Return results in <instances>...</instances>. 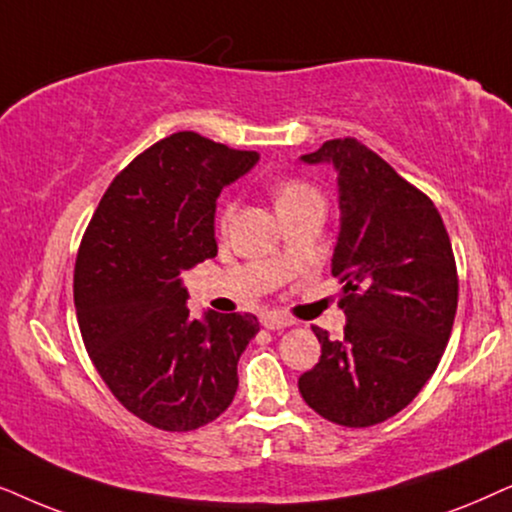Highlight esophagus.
I'll return each instance as SVG.
<instances>
[{"label": "esophagus", "instance_id": "esophagus-1", "mask_svg": "<svg viewBox=\"0 0 512 512\" xmlns=\"http://www.w3.org/2000/svg\"><path fill=\"white\" fill-rule=\"evenodd\" d=\"M262 325L267 327V330H283V327L292 325V318L283 316V313L278 311H267L262 313Z\"/></svg>", "mask_w": 512, "mask_h": 512}]
</instances>
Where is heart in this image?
I'll use <instances>...</instances> for the list:
<instances>
[{
  "instance_id": "1",
  "label": "heart",
  "mask_w": 512,
  "mask_h": 512,
  "mask_svg": "<svg viewBox=\"0 0 512 512\" xmlns=\"http://www.w3.org/2000/svg\"><path fill=\"white\" fill-rule=\"evenodd\" d=\"M276 206L278 210L281 208H288V206H295V203H302V201H309V199H320L316 189L311 185H306L302 180H283L278 182L276 189ZM231 215H234V206L227 203V206L222 208V215H220V222L227 224L231 220Z\"/></svg>"
}]
</instances>
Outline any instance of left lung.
<instances>
[{
    "label": "left lung",
    "instance_id": "left-lung-1",
    "mask_svg": "<svg viewBox=\"0 0 512 512\" xmlns=\"http://www.w3.org/2000/svg\"><path fill=\"white\" fill-rule=\"evenodd\" d=\"M299 159L337 173L332 276L346 316L342 339L313 327L320 360L299 393L332 424H381L417 398L445 353L459 302L452 243L433 201L358 140H327Z\"/></svg>",
    "mask_w": 512,
    "mask_h": 512
}]
</instances>
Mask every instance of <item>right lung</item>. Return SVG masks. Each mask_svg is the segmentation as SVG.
Here are the masks:
<instances>
[{"label": "right lung", "instance_id": "1", "mask_svg": "<svg viewBox=\"0 0 512 512\" xmlns=\"http://www.w3.org/2000/svg\"><path fill=\"white\" fill-rule=\"evenodd\" d=\"M257 152L182 131L133 159L81 238L74 306L81 339L114 398L161 431L220 417L238 388V358L260 332L250 313L192 318L182 271L217 255V196Z\"/></svg>", "mask_w": 512, "mask_h": 512}]
</instances>
